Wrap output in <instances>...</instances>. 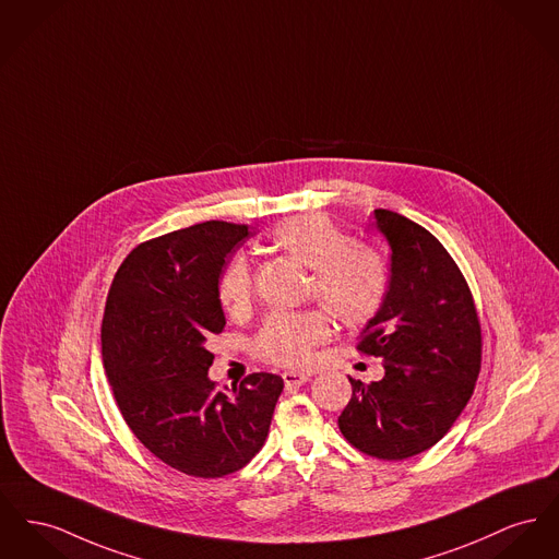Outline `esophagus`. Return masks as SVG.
Here are the masks:
<instances>
[{
	"label": "esophagus",
	"mask_w": 559,
	"mask_h": 559,
	"mask_svg": "<svg viewBox=\"0 0 559 559\" xmlns=\"http://www.w3.org/2000/svg\"><path fill=\"white\" fill-rule=\"evenodd\" d=\"M283 380H285L287 391H294V389H299L301 384H306L310 380V376L308 373H297V371H285Z\"/></svg>",
	"instance_id": "obj_1"
}]
</instances>
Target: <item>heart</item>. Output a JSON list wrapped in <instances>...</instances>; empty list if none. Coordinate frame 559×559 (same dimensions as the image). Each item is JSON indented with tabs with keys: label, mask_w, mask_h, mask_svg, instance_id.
Listing matches in <instances>:
<instances>
[{
	"label": "heart",
	"mask_w": 559,
	"mask_h": 559,
	"mask_svg": "<svg viewBox=\"0 0 559 559\" xmlns=\"http://www.w3.org/2000/svg\"><path fill=\"white\" fill-rule=\"evenodd\" d=\"M270 247L312 267L308 294L317 297L344 328H361L384 306L389 272L384 258L353 238L323 213H304L274 226ZM217 297L224 310L238 317L253 299L251 265L234 255L217 278ZM331 335L329 317L321 310L272 312L253 337L258 359L278 367H306L317 346Z\"/></svg>",
	"instance_id": "obj_1"
}]
</instances>
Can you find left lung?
I'll return each instance as SVG.
<instances>
[{
  "instance_id": "obj_1",
  "label": "left lung",
  "mask_w": 559,
  "mask_h": 559,
  "mask_svg": "<svg viewBox=\"0 0 559 559\" xmlns=\"http://www.w3.org/2000/svg\"><path fill=\"white\" fill-rule=\"evenodd\" d=\"M373 215L391 247V281L357 348L384 361V378H348L353 396L337 425L362 454L403 460L432 448L466 407L481 369V325L445 247L394 211Z\"/></svg>"
}]
</instances>
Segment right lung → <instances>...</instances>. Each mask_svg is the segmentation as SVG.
Returning a JSON list of instances; mask_svg holds the SVG:
<instances>
[{"label":"right lung","instance_id":"right-lung-1","mask_svg":"<svg viewBox=\"0 0 559 559\" xmlns=\"http://www.w3.org/2000/svg\"><path fill=\"white\" fill-rule=\"evenodd\" d=\"M249 228L204 222L136 245L105 304L100 353L134 437L168 466L202 479L240 471L262 450L283 378L251 373L217 391L209 342L226 328L217 278Z\"/></svg>","mask_w":559,"mask_h":559}]
</instances>
